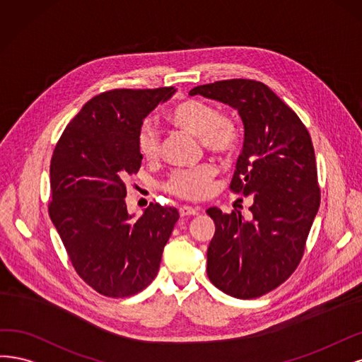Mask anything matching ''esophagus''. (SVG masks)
Instances as JSON below:
<instances>
[{
  "label": "esophagus",
  "mask_w": 362,
  "mask_h": 362,
  "mask_svg": "<svg viewBox=\"0 0 362 362\" xmlns=\"http://www.w3.org/2000/svg\"><path fill=\"white\" fill-rule=\"evenodd\" d=\"M179 212H180V216H194V215H198V209L191 206H182L179 209Z\"/></svg>",
  "instance_id": "esophagus-1"
}]
</instances>
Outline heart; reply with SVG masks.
I'll use <instances>...</instances> for the list:
<instances>
[{"mask_svg": "<svg viewBox=\"0 0 362 362\" xmlns=\"http://www.w3.org/2000/svg\"><path fill=\"white\" fill-rule=\"evenodd\" d=\"M167 119L185 132L200 138L202 144L216 155H230L239 141L236 122L228 115H221L211 103L198 99H185L174 103L167 112ZM136 147L146 160H156L160 153V143L156 127L146 122L136 135ZM216 168L203 164L195 168L179 170L171 174L167 182L168 192L186 198L200 200L212 189Z\"/></svg>", "mask_w": 362, "mask_h": 362, "instance_id": "b5f03b06", "label": "heart"}]
</instances>
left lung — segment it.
Segmentation results:
<instances>
[{
  "label": "left lung",
  "mask_w": 362,
  "mask_h": 362,
  "mask_svg": "<svg viewBox=\"0 0 362 362\" xmlns=\"http://www.w3.org/2000/svg\"><path fill=\"white\" fill-rule=\"evenodd\" d=\"M189 95L226 103L242 119L243 148L230 188L252 197L251 219L207 209L215 223L207 275L230 296L259 298L293 274L319 211L311 136L295 111L259 81H218Z\"/></svg>",
  "instance_id": "1"
}]
</instances>
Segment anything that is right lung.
Here are the masks:
<instances>
[{"label": "right lung", "instance_id": "right-lung-1", "mask_svg": "<svg viewBox=\"0 0 362 362\" xmlns=\"http://www.w3.org/2000/svg\"><path fill=\"white\" fill-rule=\"evenodd\" d=\"M174 93L105 91L84 105L55 146L49 216L78 275L105 296H131L151 283L179 219L176 207L153 203L135 219L124 202V180L141 167L139 127Z\"/></svg>", "mask_w": 362, "mask_h": 362}]
</instances>
